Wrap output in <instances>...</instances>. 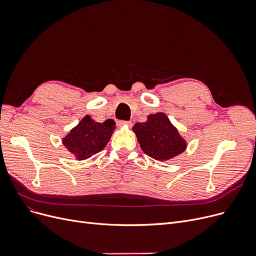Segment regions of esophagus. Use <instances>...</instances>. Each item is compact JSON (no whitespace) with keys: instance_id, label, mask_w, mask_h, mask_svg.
<instances>
[{"instance_id":"1","label":"esophagus","mask_w":256,"mask_h":256,"mask_svg":"<svg viewBox=\"0 0 256 256\" xmlns=\"http://www.w3.org/2000/svg\"><path fill=\"white\" fill-rule=\"evenodd\" d=\"M118 126H126V128H130L132 124L130 121H126V120H121L118 122Z\"/></svg>"}]
</instances>
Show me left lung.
<instances>
[{
	"label": "left lung",
	"mask_w": 256,
	"mask_h": 256,
	"mask_svg": "<svg viewBox=\"0 0 256 256\" xmlns=\"http://www.w3.org/2000/svg\"><path fill=\"white\" fill-rule=\"evenodd\" d=\"M141 148L156 160H168L183 152L186 143L163 113L152 114L148 121L132 126Z\"/></svg>",
	"instance_id": "left-lung-1"
}]
</instances>
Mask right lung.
I'll use <instances>...</instances> for the list:
<instances>
[{
	"label": "right lung",
	"mask_w": 256,
	"mask_h": 256,
	"mask_svg": "<svg viewBox=\"0 0 256 256\" xmlns=\"http://www.w3.org/2000/svg\"><path fill=\"white\" fill-rule=\"evenodd\" d=\"M115 128V121L112 119L99 124L86 115L62 139V143L77 159H88L106 148Z\"/></svg>",
	"instance_id": "1"
}]
</instances>
